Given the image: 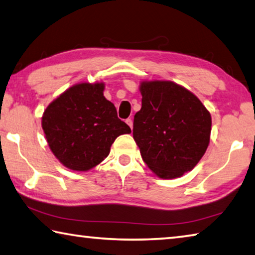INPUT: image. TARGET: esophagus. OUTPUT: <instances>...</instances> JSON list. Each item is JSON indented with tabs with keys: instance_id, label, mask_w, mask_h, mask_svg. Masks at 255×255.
I'll use <instances>...</instances> for the list:
<instances>
[{
	"instance_id": "1",
	"label": "esophagus",
	"mask_w": 255,
	"mask_h": 255,
	"mask_svg": "<svg viewBox=\"0 0 255 255\" xmlns=\"http://www.w3.org/2000/svg\"><path fill=\"white\" fill-rule=\"evenodd\" d=\"M126 123H127L128 126L132 129V120L130 118H128V119H126Z\"/></svg>"
}]
</instances>
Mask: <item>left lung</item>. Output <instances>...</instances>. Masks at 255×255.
Here are the masks:
<instances>
[{
  "label": "left lung",
  "mask_w": 255,
  "mask_h": 255,
  "mask_svg": "<svg viewBox=\"0 0 255 255\" xmlns=\"http://www.w3.org/2000/svg\"><path fill=\"white\" fill-rule=\"evenodd\" d=\"M141 109L132 136L150 170L161 179L191 171L210 140L209 111L195 94L171 81H143Z\"/></svg>",
  "instance_id": "1"
}]
</instances>
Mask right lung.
Returning <instances> with one entry per match:
<instances>
[{
	"instance_id": "1",
	"label": "right lung",
	"mask_w": 255,
	"mask_h": 255,
	"mask_svg": "<svg viewBox=\"0 0 255 255\" xmlns=\"http://www.w3.org/2000/svg\"><path fill=\"white\" fill-rule=\"evenodd\" d=\"M105 83L71 86L46 108L41 118L56 158L73 171H89L110 153L116 138L131 130L103 96Z\"/></svg>"
}]
</instances>
